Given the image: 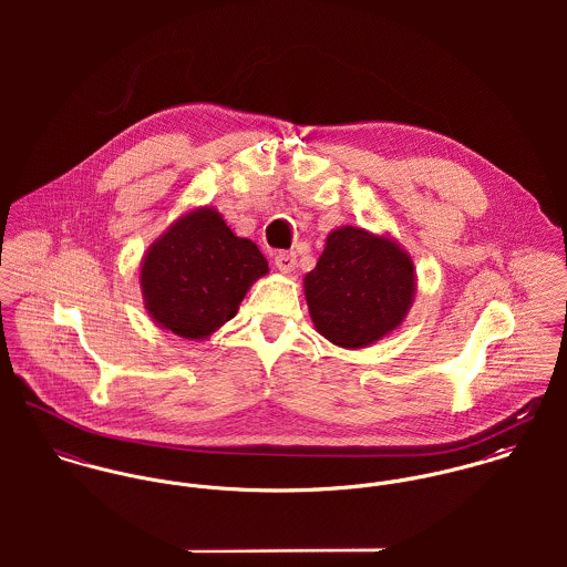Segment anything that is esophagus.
<instances>
[{
    "label": "esophagus",
    "mask_w": 567,
    "mask_h": 567,
    "mask_svg": "<svg viewBox=\"0 0 567 567\" xmlns=\"http://www.w3.org/2000/svg\"><path fill=\"white\" fill-rule=\"evenodd\" d=\"M275 266L281 270V272H292L295 266H297V255L292 250H281L275 255Z\"/></svg>",
    "instance_id": "34e87169"
}]
</instances>
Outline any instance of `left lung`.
<instances>
[{"label": "left lung", "instance_id": "8db88e82", "mask_svg": "<svg viewBox=\"0 0 567 567\" xmlns=\"http://www.w3.org/2000/svg\"><path fill=\"white\" fill-rule=\"evenodd\" d=\"M317 331L342 349H364L404 323L416 292L412 257L398 240L338 227L303 279Z\"/></svg>", "mask_w": 567, "mask_h": 567}]
</instances>
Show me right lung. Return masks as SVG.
Returning <instances> with one entry per match:
<instances>
[{"instance_id":"obj_1","label":"right lung","mask_w":567,"mask_h":567,"mask_svg":"<svg viewBox=\"0 0 567 567\" xmlns=\"http://www.w3.org/2000/svg\"><path fill=\"white\" fill-rule=\"evenodd\" d=\"M264 275L268 261L255 243L238 238L207 205L178 216L148 246L140 286L146 312L162 329L205 340L238 315Z\"/></svg>"}]
</instances>
